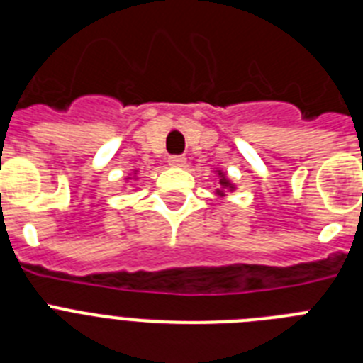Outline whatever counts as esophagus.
<instances>
[{"label":"esophagus","instance_id":"esophagus-1","mask_svg":"<svg viewBox=\"0 0 363 363\" xmlns=\"http://www.w3.org/2000/svg\"><path fill=\"white\" fill-rule=\"evenodd\" d=\"M185 162H187V160H185L184 156H171V158H169V165L176 167V169H178V167H184Z\"/></svg>","mask_w":363,"mask_h":363}]
</instances>
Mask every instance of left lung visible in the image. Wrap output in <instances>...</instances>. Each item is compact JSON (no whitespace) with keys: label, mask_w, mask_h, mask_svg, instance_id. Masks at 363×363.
Masks as SVG:
<instances>
[{"label":"left lung","mask_w":363,"mask_h":363,"mask_svg":"<svg viewBox=\"0 0 363 363\" xmlns=\"http://www.w3.org/2000/svg\"><path fill=\"white\" fill-rule=\"evenodd\" d=\"M216 176H218V189L214 191V194H216L218 198H225L227 194H230V192L236 191V185L233 184V179L227 176V172H223L221 169H216Z\"/></svg>","instance_id":"obj_1"}]
</instances>
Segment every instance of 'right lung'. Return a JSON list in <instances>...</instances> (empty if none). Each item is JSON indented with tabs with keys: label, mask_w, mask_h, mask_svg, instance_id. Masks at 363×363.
Returning a JSON list of instances; mask_svg holds the SVG:
<instances>
[{
	"label": "right lung",
	"mask_w": 363,
	"mask_h": 363,
	"mask_svg": "<svg viewBox=\"0 0 363 363\" xmlns=\"http://www.w3.org/2000/svg\"><path fill=\"white\" fill-rule=\"evenodd\" d=\"M136 179H138V171H136V169H134L133 174H129V176H127V178H125V184H127V182H136Z\"/></svg>",
	"instance_id": "right-lung-1"
}]
</instances>
